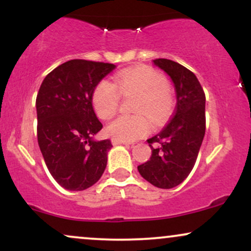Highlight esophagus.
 <instances>
[{"label": "esophagus", "mask_w": 251, "mask_h": 251, "mask_svg": "<svg viewBox=\"0 0 251 251\" xmlns=\"http://www.w3.org/2000/svg\"><path fill=\"white\" fill-rule=\"evenodd\" d=\"M112 144H113V145H120V144H123V145H131V144L127 142H123V140L118 139H112Z\"/></svg>", "instance_id": "1"}]
</instances>
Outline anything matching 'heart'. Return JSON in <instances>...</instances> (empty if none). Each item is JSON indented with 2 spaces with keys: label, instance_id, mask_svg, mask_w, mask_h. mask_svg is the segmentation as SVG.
<instances>
[{
  "label": "heart",
  "instance_id": "1",
  "mask_svg": "<svg viewBox=\"0 0 251 251\" xmlns=\"http://www.w3.org/2000/svg\"><path fill=\"white\" fill-rule=\"evenodd\" d=\"M116 85L101 80L92 94V105L100 119H108L119 107L120 94H138L137 116H119L108 124L106 131L113 139L134 142L151 131V118L163 124L174 111L175 100L163 74L148 66L125 70L114 76Z\"/></svg>",
  "mask_w": 251,
  "mask_h": 251
}]
</instances>
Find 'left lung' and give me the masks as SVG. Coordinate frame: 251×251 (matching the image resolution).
Here are the masks:
<instances>
[{"label":"left lung","instance_id":"8db88e82","mask_svg":"<svg viewBox=\"0 0 251 251\" xmlns=\"http://www.w3.org/2000/svg\"><path fill=\"white\" fill-rule=\"evenodd\" d=\"M154 65L169 74L175 83L177 106L165 127L148 139L152 155L138 171L152 185L172 189L194 169L205 134V94L191 71L168 59Z\"/></svg>","mask_w":251,"mask_h":251}]
</instances>
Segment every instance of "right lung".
Segmentation results:
<instances>
[{
  "instance_id": "add662e5",
  "label": "right lung",
  "mask_w": 251,
  "mask_h": 251,
  "mask_svg": "<svg viewBox=\"0 0 251 251\" xmlns=\"http://www.w3.org/2000/svg\"><path fill=\"white\" fill-rule=\"evenodd\" d=\"M114 67L113 63L71 60L51 71L40 86L37 143L48 171L63 189H88L105 171L112 144L93 139L102 124L94 113L92 94Z\"/></svg>"
}]
</instances>
